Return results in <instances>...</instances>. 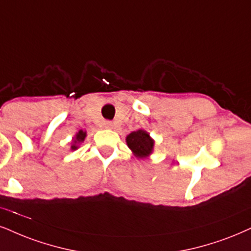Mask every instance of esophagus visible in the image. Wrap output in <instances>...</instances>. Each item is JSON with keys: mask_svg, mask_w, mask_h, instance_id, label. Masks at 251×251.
<instances>
[{"mask_svg": "<svg viewBox=\"0 0 251 251\" xmlns=\"http://www.w3.org/2000/svg\"><path fill=\"white\" fill-rule=\"evenodd\" d=\"M113 122H111V121H106V122H104V128H108V129H110V128H113Z\"/></svg>", "mask_w": 251, "mask_h": 251, "instance_id": "1", "label": "esophagus"}]
</instances>
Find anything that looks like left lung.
<instances>
[{"label": "left lung", "instance_id": "left-lung-1", "mask_svg": "<svg viewBox=\"0 0 251 251\" xmlns=\"http://www.w3.org/2000/svg\"><path fill=\"white\" fill-rule=\"evenodd\" d=\"M126 144L136 154V157L140 158L149 156L153 148V141L144 130L132 131L130 135L126 136Z\"/></svg>", "mask_w": 251, "mask_h": 251}]
</instances>
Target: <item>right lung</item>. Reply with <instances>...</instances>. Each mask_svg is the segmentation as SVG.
<instances>
[{
    "label": "right lung",
    "instance_id": "right-lung-1",
    "mask_svg": "<svg viewBox=\"0 0 251 251\" xmlns=\"http://www.w3.org/2000/svg\"><path fill=\"white\" fill-rule=\"evenodd\" d=\"M85 137H86V132H83L82 130H80V131L78 132V134H76L75 140H74V144H73L71 148H72L73 150H75L76 148H78V147H76V145H75V143H79V142H82L83 140H85Z\"/></svg>",
    "mask_w": 251,
    "mask_h": 251
}]
</instances>
